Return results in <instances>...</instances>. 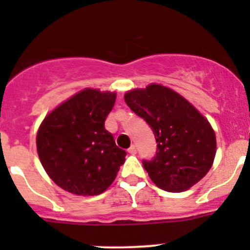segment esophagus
Here are the masks:
<instances>
[{
    "label": "esophagus",
    "mask_w": 250,
    "mask_h": 250,
    "mask_svg": "<svg viewBox=\"0 0 250 250\" xmlns=\"http://www.w3.org/2000/svg\"><path fill=\"white\" fill-rule=\"evenodd\" d=\"M128 153H130V155H135V153H137V147H135L134 145H132L129 148H128Z\"/></svg>",
    "instance_id": "34e87169"
}]
</instances>
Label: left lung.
Returning <instances> with one entry per match:
<instances>
[{
  "label": "left lung",
  "mask_w": 250,
  "mask_h": 250,
  "mask_svg": "<svg viewBox=\"0 0 250 250\" xmlns=\"http://www.w3.org/2000/svg\"><path fill=\"white\" fill-rule=\"evenodd\" d=\"M125 100L155 134L157 150L143 166L158 188L181 192L208 173L215 157V134L188 100L160 84L130 90Z\"/></svg>",
  "instance_id": "1"
}]
</instances>
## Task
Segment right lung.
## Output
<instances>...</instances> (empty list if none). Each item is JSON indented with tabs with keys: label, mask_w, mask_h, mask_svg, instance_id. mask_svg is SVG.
<instances>
[{
	"label": "right lung",
	"mask_w": 250,
	"mask_h": 250,
	"mask_svg": "<svg viewBox=\"0 0 250 250\" xmlns=\"http://www.w3.org/2000/svg\"><path fill=\"white\" fill-rule=\"evenodd\" d=\"M115 93L87 89L53 110L36 138L40 161L53 181L80 196L104 192L125 163V150L105 129Z\"/></svg>",
	"instance_id": "1"
}]
</instances>
